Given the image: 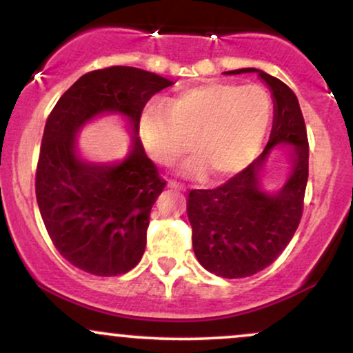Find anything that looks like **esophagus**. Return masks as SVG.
I'll use <instances>...</instances> for the list:
<instances>
[{"mask_svg": "<svg viewBox=\"0 0 353 353\" xmlns=\"http://www.w3.org/2000/svg\"><path fill=\"white\" fill-rule=\"evenodd\" d=\"M169 187H171V189H176V190L185 192V187L182 185V184H179V182H169Z\"/></svg>", "mask_w": 353, "mask_h": 353, "instance_id": "1", "label": "esophagus"}]
</instances>
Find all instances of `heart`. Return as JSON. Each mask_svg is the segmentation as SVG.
Returning a JSON list of instances; mask_svg holds the SVG:
<instances>
[{
  "label": "heart",
  "mask_w": 353,
  "mask_h": 353,
  "mask_svg": "<svg viewBox=\"0 0 353 353\" xmlns=\"http://www.w3.org/2000/svg\"><path fill=\"white\" fill-rule=\"evenodd\" d=\"M274 119V102L257 84L208 83L146 107L140 137L156 163L169 166L195 151L182 171L221 181L246 169L262 148Z\"/></svg>",
  "instance_id": "heart-1"
}]
</instances>
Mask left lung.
I'll use <instances>...</instances> for the list:
<instances>
[{"instance_id": "8db88e82", "label": "left lung", "mask_w": 353, "mask_h": 353, "mask_svg": "<svg viewBox=\"0 0 353 353\" xmlns=\"http://www.w3.org/2000/svg\"><path fill=\"white\" fill-rule=\"evenodd\" d=\"M257 73L274 96L269 143L257 159L216 189L190 190L187 216L199 262L223 279H244L264 270L288 246L300 225L307 182L306 125L295 92L279 78L256 68L226 74ZM276 144L290 146L292 172L276 194L261 189L260 174Z\"/></svg>"}]
</instances>
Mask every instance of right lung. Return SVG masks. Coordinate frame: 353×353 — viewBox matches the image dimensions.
I'll return each mask as SVG.
<instances>
[{
	"instance_id": "1",
	"label": "right lung",
	"mask_w": 353,
	"mask_h": 353,
	"mask_svg": "<svg viewBox=\"0 0 353 353\" xmlns=\"http://www.w3.org/2000/svg\"><path fill=\"white\" fill-rule=\"evenodd\" d=\"M172 81L133 68L109 66L83 74L48 115L40 146L35 195L57 251L70 264L99 276L132 270L145 252L150 212L166 181L138 138L151 97ZM101 113H120L134 133L123 162L83 160L76 133Z\"/></svg>"
}]
</instances>
